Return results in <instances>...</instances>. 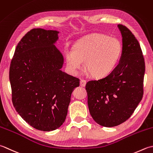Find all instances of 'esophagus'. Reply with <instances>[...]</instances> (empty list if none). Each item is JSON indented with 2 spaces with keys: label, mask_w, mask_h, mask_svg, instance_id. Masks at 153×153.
Listing matches in <instances>:
<instances>
[{
  "label": "esophagus",
  "mask_w": 153,
  "mask_h": 153,
  "mask_svg": "<svg viewBox=\"0 0 153 153\" xmlns=\"http://www.w3.org/2000/svg\"><path fill=\"white\" fill-rule=\"evenodd\" d=\"M86 81L85 79H81L80 80V85L81 86H85L86 85Z\"/></svg>",
  "instance_id": "obj_1"
}]
</instances>
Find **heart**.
I'll list each match as a JSON object with an SVG mask.
<instances>
[{"label": "heart", "mask_w": 153, "mask_h": 153, "mask_svg": "<svg viewBox=\"0 0 153 153\" xmlns=\"http://www.w3.org/2000/svg\"><path fill=\"white\" fill-rule=\"evenodd\" d=\"M122 45L116 37L93 33L80 40L73 50L65 52L67 65L71 72L82 69L84 61L90 74L96 78L108 75L119 61Z\"/></svg>", "instance_id": "obj_1"}]
</instances>
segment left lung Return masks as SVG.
Returning a JSON list of instances; mask_svg holds the SVG:
<instances>
[{"label": "left lung", "mask_w": 153, "mask_h": 153, "mask_svg": "<svg viewBox=\"0 0 153 153\" xmlns=\"http://www.w3.org/2000/svg\"><path fill=\"white\" fill-rule=\"evenodd\" d=\"M122 35V54L108 75L86 84L88 105L93 119L104 127H114L131 116L143 96L145 60L137 39L126 26Z\"/></svg>", "instance_id": "obj_1"}]
</instances>
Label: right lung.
Listing matches in <instances>:
<instances>
[{
	"label": "right lung",
	"mask_w": 153,
	"mask_h": 153,
	"mask_svg": "<svg viewBox=\"0 0 153 153\" xmlns=\"http://www.w3.org/2000/svg\"><path fill=\"white\" fill-rule=\"evenodd\" d=\"M58 33L29 31L18 43L9 71L14 108L30 126L43 131L64 123L73 90L80 83L61 70L63 57L53 45Z\"/></svg>",
	"instance_id": "obj_1"
}]
</instances>
